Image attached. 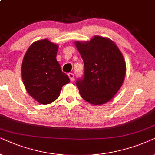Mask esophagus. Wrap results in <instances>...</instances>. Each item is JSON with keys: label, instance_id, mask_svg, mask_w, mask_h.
Masks as SVG:
<instances>
[{"label": "esophagus", "instance_id": "obj_1", "mask_svg": "<svg viewBox=\"0 0 155 155\" xmlns=\"http://www.w3.org/2000/svg\"><path fill=\"white\" fill-rule=\"evenodd\" d=\"M68 76H69V79L71 81H74V74L73 73H69L68 74Z\"/></svg>", "mask_w": 155, "mask_h": 155}]
</instances>
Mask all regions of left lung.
Segmentation results:
<instances>
[{
	"instance_id": "obj_1",
	"label": "left lung",
	"mask_w": 155,
	"mask_h": 155,
	"mask_svg": "<svg viewBox=\"0 0 155 155\" xmlns=\"http://www.w3.org/2000/svg\"><path fill=\"white\" fill-rule=\"evenodd\" d=\"M75 45L84 65L83 77L76 82L80 95L94 105L109 101L124 81L126 66L122 53L112 40L99 36Z\"/></svg>"
}]
</instances>
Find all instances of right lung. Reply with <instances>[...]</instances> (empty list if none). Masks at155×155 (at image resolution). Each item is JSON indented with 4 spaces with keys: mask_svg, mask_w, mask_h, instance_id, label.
Instances as JSON below:
<instances>
[{
    "mask_svg": "<svg viewBox=\"0 0 155 155\" xmlns=\"http://www.w3.org/2000/svg\"><path fill=\"white\" fill-rule=\"evenodd\" d=\"M58 46L47 40L31 45L22 64V77L27 91L43 105L51 104L60 95L69 78L61 71L56 57Z\"/></svg>",
    "mask_w": 155,
    "mask_h": 155,
    "instance_id": "add662e5",
    "label": "right lung"
}]
</instances>
